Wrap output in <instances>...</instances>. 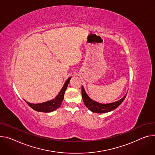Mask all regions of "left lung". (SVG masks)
I'll list each match as a JSON object with an SVG mask.
<instances>
[{
	"mask_svg": "<svg viewBox=\"0 0 155 155\" xmlns=\"http://www.w3.org/2000/svg\"><path fill=\"white\" fill-rule=\"evenodd\" d=\"M127 93L119 101L109 104H101L91 100L87 94L84 87L83 86L81 87V95L84 104L90 110L93 112H96V113H105V112H108L114 110L124 101Z\"/></svg>",
	"mask_w": 155,
	"mask_h": 155,
	"instance_id": "left-lung-1",
	"label": "left lung"
}]
</instances>
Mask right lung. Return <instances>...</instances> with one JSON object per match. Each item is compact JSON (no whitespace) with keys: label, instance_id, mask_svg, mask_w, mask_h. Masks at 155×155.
I'll list each match as a JSON object with an SVG mask.
<instances>
[{"label":"right lung","instance_id":"1","mask_svg":"<svg viewBox=\"0 0 155 155\" xmlns=\"http://www.w3.org/2000/svg\"><path fill=\"white\" fill-rule=\"evenodd\" d=\"M70 79H71V77L68 78L67 80V81L64 83V86L62 87V89L61 90L60 92L59 93V94L52 100H50L45 103H39V104H32L25 101L26 103L28 104L29 106L31 107L33 109L38 112H50L56 110L61 106V104L64 100L65 91L67 88V86L68 85Z\"/></svg>","mask_w":155,"mask_h":155}]
</instances>
